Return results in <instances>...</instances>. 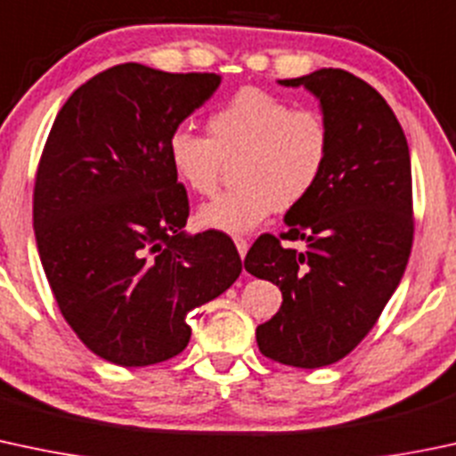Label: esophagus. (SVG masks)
<instances>
[{
  "label": "esophagus",
  "mask_w": 456,
  "mask_h": 456,
  "mask_svg": "<svg viewBox=\"0 0 456 456\" xmlns=\"http://www.w3.org/2000/svg\"><path fill=\"white\" fill-rule=\"evenodd\" d=\"M233 242H236V248H238V253H240V257L244 260V256H247V251H248V242L244 240L242 236H236L233 238Z\"/></svg>",
  "instance_id": "esophagus-1"
}]
</instances>
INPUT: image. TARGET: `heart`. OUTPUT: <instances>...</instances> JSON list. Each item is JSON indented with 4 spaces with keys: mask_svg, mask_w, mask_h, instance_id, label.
Listing matches in <instances>:
<instances>
[{
    "mask_svg": "<svg viewBox=\"0 0 456 456\" xmlns=\"http://www.w3.org/2000/svg\"><path fill=\"white\" fill-rule=\"evenodd\" d=\"M209 137L172 128L166 155L176 179L194 194H214L224 164H236L238 188L205 203L196 223L220 233H247L275 209L304 203L325 175L332 151L328 119L314 109L247 87L208 119Z\"/></svg>",
    "mask_w": 456,
    "mask_h": 456,
    "instance_id": "heart-1",
    "label": "heart"
}]
</instances>
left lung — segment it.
<instances>
[{
  "label": "left lung",
  "mask_w": 456,
  "mask_h": 456,
  "mask_svg": "<svg viewBox=\"0 0 456 456\" xmlns=\"http://www.w3.org/2000/svg\"><path fill=\"white\" fill-rule=\"evenodd\" d=\"M319 100L332 133L325 175L286 212L284 240L262 236L244 268L280 286V310L257 325V347L281 365L316 369L347 356L404 275L413 244V188L404 131L387 100L345 69L280 80Z\"/></svg>",
  "instance_id": "1"
}]
</instances>
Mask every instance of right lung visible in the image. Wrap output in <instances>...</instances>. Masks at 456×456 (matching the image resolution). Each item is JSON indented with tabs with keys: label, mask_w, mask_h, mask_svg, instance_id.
<instances>
[{
	"label": "right lung",
	"mask_w": 456,
	"mask_h": 456,
	"mask_svg": "<svg viewBox=\"0 0 456 456\" xmlns=\"http://www.w3.org/2000/svg\"><path fill=\"white\" fill-rule=\"evenodd\" d=\"M218 87V74L115 65L52 124L35 183L38 257L67 323L113 365L183 352L190 310L242 271L232 238L185 232L188 194L166 155L172 128Z\"/></svg>",
	"instance_id": "right-lung-1"
}]
</instances>
